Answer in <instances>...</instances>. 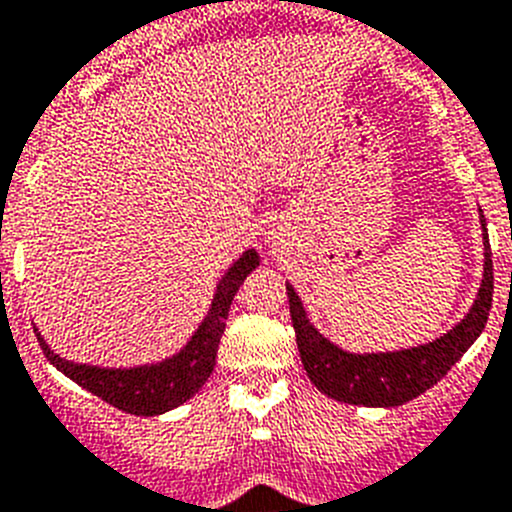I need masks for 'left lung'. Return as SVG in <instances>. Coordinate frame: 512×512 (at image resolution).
Here are the masks:
<instances>
[{
	"instance_id": "obj_1",
	"label": "left lung",
	"mask_w": 512,
	"mask_h": 512,
	"mask_svg": "<svg viewBox=\"0 0 512 512\" xmlns=\"http://www.w3.org/2000/svg\"><path fill=\"white\" fill-rule=\"evenodd\" d=\"M484 278L477 293V301L461 324H456L441 340L420 345V348L402 350V353L381 355H350L324 340L306 319L299 296L288 286L291 301V322L299 342L301 363L311 384L324 391L330 399L345 404H363V407H399L410 399L420 397L422 391L451 371L461 355L471 348V342L482 335L492 309V250L487 229H484Z\"/></svg>"
}]
</instances>
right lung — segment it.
<instances>
[{
    "label": "right lung",
    "instance_id": "obj_1",
    "mask_svg": "<svg viewBox=\"0 0 512 512\" xmlns=\"http://www.w3.org/2000/svg\"><path fill=\"white\" fill-rule=\"evenodd\" d=\"M260 265V257L255 250H247L234 268L224 275L219 283V293L211 304V314L195 332L193 340L185 345L180 355L170 361L159 363L151 368H136V371H105V368L77 366L53 353L46 342L41 340V348L53 366L64 371L71 381H77L87 391H92L102 402L113 404L128 415L154 417L172 410L177 404L188 402L195 391L201 389L216 366V350H219L221 335L226 327V314L234 301V293L239 291L242 281Z\"/></svg>",
    "mask_w": 512,
    "mask_h": 512
}]
</instances>
